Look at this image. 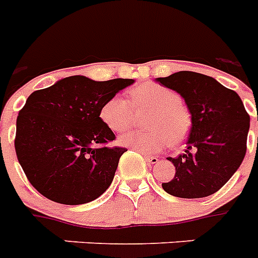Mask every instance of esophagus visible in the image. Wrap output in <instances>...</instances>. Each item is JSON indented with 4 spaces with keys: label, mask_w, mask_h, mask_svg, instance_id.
<instances>
[{
    "label": "esophagus",
    "mask_w": 258,
    "mask_h": 258,
    "mask_svg": "<svg viewBox=\"0 0 258 258\" xmlns=\"http://www.w3.org/2000/svg\"><path fill=\"white\" fill-rule=\"evenodd\" d=\"M144 159H146L148 163H151V164H156V163L159 162V158H156V156H148V155H146Z\"/></svg>",
    "instance_id": "34e87169"
}]
</instances>
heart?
Masks as SVG:
<instances>
[{
    "label": "heart",
    "mask_w": 258,
    "mask_h": 258,
    "mask_svg": "<svg viewBox=\"0 0 258 258\" xmlns=\"http://www.w3.org/2000/svg\"><path fill=\"white\" fill-rule=\"evenodd\" d=\"M150 111L146 119L148 131L128 133L119 143L125 147L154 154L167 144L179 146L189 134L192 119L179 94L158 83H143L130 91V102L122 96H112L100 108V119L111 131L124 133L135 124L136 114Z\"/></svg>",
    "instance_id": "heart-1"
}]
</instances>
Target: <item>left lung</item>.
Listing matches in <instances>:
<instances>
[{"label":"left lung","instance_id":"1","mask_svg":"<svg viewBox=\"0 0 258 258\" xmlns=\"http://www.w3.org/2000/svg\"><path fill=\"white\" fill-rule=\"evenodd\" d=\"M156 81L183 96L192 119L187 150L168 158L176 172L162 184L163 189L181 199L213 195L233 176L246 152L250 118L241 98L212 77L194 71Z\"/></svg>","mask_w":258,"mask_h":258}]
</instances>
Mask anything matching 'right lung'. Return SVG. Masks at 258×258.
Returning a JSON list of instances; mask_svg holds the SVG:
<instances>
[{"mask_svg": "<svg viewBox=\"0 0 258 258\" xmlns=\"http://www.w3.org/2000/svg\"><path fill=\"white\" fill-rule=\"evenodd\" d=\"M133 83L73 75L30 94L17 118L14 147L39 194L59 204L78 205L110 187L127 150L106 146L115 135L102 122L100 108Z\"/></svg>", "mask_w": 258, "mask_h": 258, "instance_id": "right-lung-1", "label": "right lung"}]
</instances>
